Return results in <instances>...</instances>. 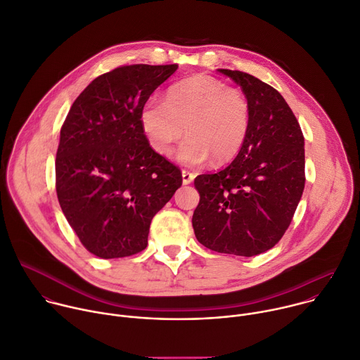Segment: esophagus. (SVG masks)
Listing matches in <instances>:
<instances>
[{"label":"esophagus","instance_id":"obj_1","mask_svg":"<svg viewBox=\"0 0 360 360\" xmlns=\"http://www.w3.org/2000/svg\"><path fill=\"white\" fill-rule=\"evenodd\" d=\"M193 178H195L193 172H189V171H185V169L182 171V182H184V185L191 184L193 181Z\"/></svg>","mask_w":360,"mask_h":360}]
</instances>
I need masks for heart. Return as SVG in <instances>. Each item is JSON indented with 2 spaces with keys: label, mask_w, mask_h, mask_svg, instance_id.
Here are the masks:
<instances>
[{
  "label": "heart",
  "mask_w": 360,
  "mask_h": 360,
  "mask_svg": "<svg viewBox=\"0 0 360 360\" xmlns=\"http://www.w3.org/2000/svg\"><path fill=\"white\" fill-rule=\"evenodd\" d=\"M141 122L160 155H169L186 131L189 136L176 152L181 164L196 167L211 157L226 162L238 155L246 141L250 105L240 89L196 75L172 86L167 99L150 96L142 108Z\"/></svg>",
  "instance_id": "heart-1"
}]
</instances>
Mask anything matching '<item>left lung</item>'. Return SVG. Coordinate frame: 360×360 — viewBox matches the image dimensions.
Returning <instances> with one entry per match:
<instances>
[{"label":"left lung","mask_w":360,"mask_h":360,"mask_svg":"<svg viewBox=\"0 0 360 360\" xmlns=\"http://www.w3.org/2000/svg\"><path fill=\"white\" fill-rule=\"evenodd\" d=\"M232 78L250 105V125L236 158L195 178L199 203L192 226L211 250L253 256L274 248L289 228L304 188V139L283 96L256 77Z\"/></svg>","instance_id":"obj_1"}]
</instances>
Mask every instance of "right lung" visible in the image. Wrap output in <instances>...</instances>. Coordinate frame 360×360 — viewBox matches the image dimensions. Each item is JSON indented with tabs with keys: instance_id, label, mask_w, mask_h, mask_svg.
Returning a JSON list of instances; mask_svg holds the SVG:
<instances>
[{
	"instance_id": "1",
	"label": "right lung",
	"mask_w": 360,
	"mask_h": 360,
	"mask_svg": "<svg viewBox=\"0 0 360 360\" xmlns=\"http://www.w3.org/2000/svg\"><path fill=\"white\" fill-rule=\"evenodd\" d=\"M178 65H122L96 77L61 127L56 189L86 250L102 259L143 250L152 218L182 185L181 169L149 145L145 102Z\"/></svg>"
}]
</instances>
